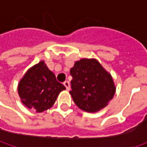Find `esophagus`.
Listing matches in <instances>:
<instances>
[{
  "label": "esophagus",
  "mask_w": 147,
  "mask_h": 147,
  "mask_svg": "<svg viewBox=\"0 0 147 147\" xmlns=\"http://www.w3.org/2000/svg\"><path fill=\"white\" fill-rule=\"evenodd\" d=\"M63 84H64V86L66 88L67 90H69V89H70V84H69V81H65V82H64Z\"/></svg>",
  "instance_id": "esophagus-1"
}]
</instances>
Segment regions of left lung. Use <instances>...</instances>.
<instances>
[{
	"mask_svg": "<svg viewBox=\"0 0 147 147\" xmlns=\"http://www.w3.org/2000/svg\"><path fill=\"white\" fill-rule=\"evenodd\" d=\"M71 91L74 103L87 112L105 108L115 93L112 77L96 59H82L70 69Z\"/></svg>",
	"mask_w": 147,
	"mask_h": 147,
	"instance_id": "1",
	"label": "left lung"
}]
</instances>
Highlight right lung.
<instances>
[{
  "label": "right lung",
  "instance_id": "right-lung-1",
  "mask_svg": "<svg viewBox=\"0 0 147 147\" xmlns=\"http://www.w3.org/2000/svg\"><path fill=\"white\" fill-rule=\"evenodd\" d=\"M65 89L44 61H41L28 69L21 79L18 92L25 106L43 112L53 105L59 92Z\"/></svg>",
  "mask_w": 147,
  "mask_h": 147
}]
</instances>
